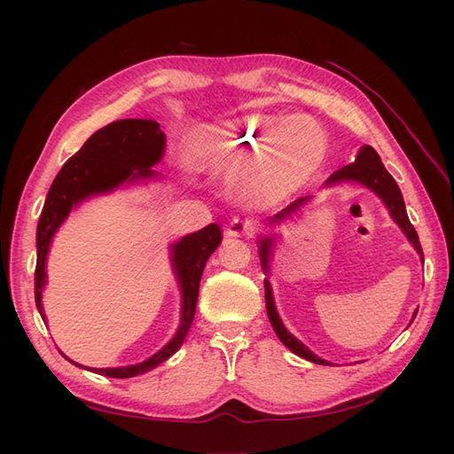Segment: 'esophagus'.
<instances>
[{"label":"esophagus","mask_w":454,"mask_h":454,"mask_svg":"<svg viewBox=\"0 0 454 454\" xmlns=\"http://www.w3.org/2000/svg\"><path fill=\"white\" fill-rule=\"evenodd\" d=\"M227 237H252L254 235V223L250 219H232L225 227Z\"/></svg>","instance_id":"34e87169"}]
</instances>
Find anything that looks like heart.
<instances>
[{
    "label": "heart",
    "mask_w": 454,
    "mask_h": 454,
    "mask_svg": "<svg viewBox=\"0 0 454 454\" xmlns=\"http://www.w3.org/2000/svg\"><path fill=\"white\" fill-rule=\"evenodd\" d=\"M189 153L200 168L214 172H232L252 159L237 189L248 202L267 208L295 193L320 168L325 138L307 115L250 114L193 130Z\"/></svg>",
    "instance_id": "heart-1"
}]
</instances>
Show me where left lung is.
I'll list each match as a JSON object with an SVG mask.
<instances>
[{
    "mask_svg": "<svg viewBox=\"0 0 454 454\" xmlns=\"http://www.w3.org/2000/svg\"><path fill=\"white\" fill-rule=\"evenodd\" d=\"M340 182H356V184H360V185L373 191L377 197H380V200L388 208L394 222L400 225V229L405 232V237L409 239V242L415 246L417 254L424 261V254H422V248H420L419 235H417L415 227L411 225L409 217H407V210H405V202H403V197H402V191H400V187H397L394 177L388 174V170L384 168V164L380 162V157H379V153H377L373 147L364 145L358 151V157H356V160L352 164H347V167L339 168L337 172H333L332 176L327 177L325 187L340 184ZM309 200H310V197H301V199L294 200L290 206H286L282 212H278L277 215H272L269 222L270 223L286 222V219H290L295 212H299L301 208H303V206ZM272 244H274V239H270V237L259 239V259H261V267H263L265 272L269 270V261H270V255H272ZM265 303H267V314H269V320H270V325L274 329V333L278 335V339L284 342L287 348H290L294 354L301 356V358L309 360V362L320 364V365H329V362H325V360L318 358V356H316V354H312L303 345V342H301L299 339H295L284 327L280 316L277 312V307H274V299H272V290H270V282L269 280H265ZM415 316L417 314H413V320H415Z\"/></svg>",
    "mask_w": 454,
    "mask_h": 454,
    "instance_id": "8db88e82",
    "label": "left lung"
}]
</instances>
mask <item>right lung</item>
Returning a JSON list of instances; mask_svg holds the SVG:
<instances>
[{
  "label": "right lung",
  "mask_w": 454,
  "mask_h": 454,
  "mask_svg": "<svg viewBox=\"0 0 454 454\" xmlns=\"http://www.w3.org/2000/svg\"><path fill=\"white\" fill-rule=\"evenodd\" d=\"M167 136L160 130L157 121L151 119H121L109 122L107 127L96 130L83 144L77 153L67 159L60 172L54 177L49 189L45 206L41 210L37 223V263H35V305L45 320L41 294L47 282L45 261L54 232L64 223L79 202L89 197L109 193L122 184H132L136 180H149L157 174L151 170L153 164L162 159ZM222 229L210 223L197 232L177 240L170 246L172 269L182 290V320L176 335L157 354L144 360L142 364L127 367H85L92 373L129 379L147 373L184 345L185 335L193 324V316L199 299V284L206 261L222 244ZM67 360V358H66ZM72 362V360H70ZM75 364V362H72ZM79 365V364H75ZM83 367V365H79Z\"/></svg>",
  "instance_id": "1"
}]
</instances>
